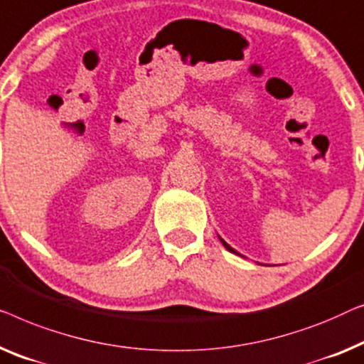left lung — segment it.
I'll return each mask as SVG.
<instances>
[{"instance_id":"left-lung-1","label":"left lung","mask_w":364,"mask_h":364,"mask_svg":"<svg viewBox=\"0 0 364 364\" xmlns=\"http://www.w3.org/2000/svg\"><path fill=\"white\" fill-rule=\"evenodd\" d=\"M219 239H221V237H219ZM221 242H223V245H224V247H226L228 250H231V252H234V249L231 247V245H229V244L226 242V240H223V239H221Z\"/></svg>"}]
</instances>
